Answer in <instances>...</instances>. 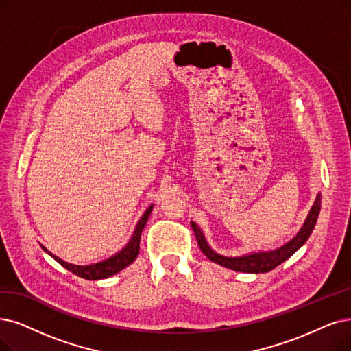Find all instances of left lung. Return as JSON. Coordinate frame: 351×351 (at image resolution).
<instances>
[{"mask_svg":"<svg viewBox=\"0 0 351 351\" xmlns=\"http://www.w3.org/2000/svg\"><path fill=\"white\" fill-rule=\"evenodd\" d=\"M319 208H321V194L318 193L317 199L314 202V206L311 207L310 213H308L304 226L301 230L297 233V236H293L292 239L285 243L284 246L278 247L275 250L269 252H254V254L243 255V256H237V258H229V256H223L216 254V252L208 246L206 242V237L200 228L191 221V228L194 230L195 239H197V243L202 249L203 254L215 263H219L224 268H229L237 272H247V274H263V272H269L274 268H276L278 265H281L285 262L288 258H291L295 252L308 241V237L313 233V229L317 223L318 215H319Z\"/></svg>","mask_w":351,"mask_h":351,"instance_id":"8db88e82","label":"left lung"}]
</instances>
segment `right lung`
Instances as JSON below:
<instances>
[{
	"label": "right lung",
	"instance_id": "1",
	"mask_svg": "<svg viewBox=\"0 0 351 351\" xmlns=\"http://www.w3.org/2000/svg\"><path fill=\"white\" fill-rule=\"evenodd\" d=\"M152 212V204L145 210L144 216L139 219L136 228L131 236L130 242L127 243V246H125L122 250H119L117 255H114L112 258L104 261V262H97V263H93V265H86V266H79V265H73V263H67L64 261H62L60 258L51 255L50 252L45 247H43L47 254L54 259L58 261L62 266H64V268L70 272H73L75 275L80 276V278H85V279H104V278H109L112 275L118 274L119 271H122L123 268H127L128 265H131L138 254H139V239H141V233H143V229L145 228V224L148 221V217Z\"/></svg>",
	"mask_w": 351,
	"mask_h": 351
}]
</instances>
